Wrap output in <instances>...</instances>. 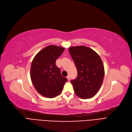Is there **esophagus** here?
<instances>
[{
	"instance_id": "obj_1",
	"label": "esophagus",
	"mask_w": 132,
	"mask_h": 132,
	"mask_svg": "<svg viewBox=\"0 0 132 132\" xmlns=\"http://www.w3.org/2000/svg\"><path fill=\"white\" fill-rule=\"evenodd\" d=\"M67 78L68 79V80H70V76H68L67 77Z\"/></svg>"
}]
</instances>
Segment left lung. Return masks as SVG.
<instances>
[{
    "mask_svg": "<svg viewBox=\"0 0 132 132\" xmlns=\"http://www.w3.org/2000/svg\"><path fill=\"white\" fill-rule=\"evenodd\" d=\"M70 54L77 70V76L71 80L76 95L82 99L95 96L101 87L104 77V67L99 55L84 46L71 47Z\"/></svg>",
    "mask_w": 132,
    "mask_h": 132,
    "instance_id": "1",
    "label": "left lung"
}]
</instances>
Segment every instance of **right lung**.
Here are the masks:
<instances>
[{
	"label": "right lung",
	"mask_w": 132,
	"mask_h": 132,
	"mask_svg": "<svg viewBox=\"0 0 132 132\" xmlns=\"http://www.w3.org/2000/svg\"><path fill=\"white\" fill-rule=\"evenodd\" d=\"M64 48L50 45L42 49L33 60L30 67V78L36 90L49 98L59 95L68 79L63 77L56 60Z\"/></svg>",
	"instance_id": "add662e5"
}]
</instances>
